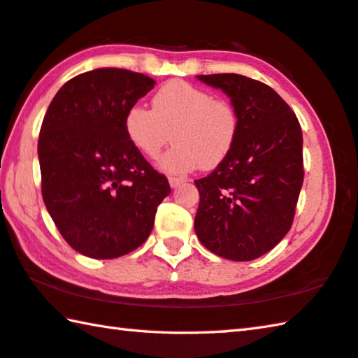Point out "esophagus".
<instances>
[{"label":"esophagus","instance_id":"34e87169","mask_svg":"<svg viewBox=\"0 0 358 358\" xmlns=\"http://www.w3.org/2000/svg\"><path fill=\"white\" fill-rule=\"evenodd\" d=\"M183 178H177V177H169V185H171V187L172 189H175V187H178L181 183H183Z\"/></svg>","mask_w":358,"mask_h":358}]
</instances>
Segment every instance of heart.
I'll return each mask as SVG.
<instances>
[{"mask_svg":"<svg viewBox=\"0 0 358 358\" xmlns=\"http://www.w3.org/2000/svg\"><path fill=\"white\" fill-rule=\"evenodd\" d=\"M153 110L135 103L124 117L127 138L147 158H157L167 173H186L201 166L214 169L227 159L239 133V116L233 105L185 80H171L153 96Z\"/></svg>","mask_w":358,"mask_h":358,"instance_id":"b5f03b06","label":"heart"}]
</instances>
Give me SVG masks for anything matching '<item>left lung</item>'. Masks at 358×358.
<instances>
[{
  "label": "left lung",
  "instance_id": "left-lung-1",
  "mask_svg": "<svg viewBox=\"0 0 358 358\" xmlns=\"http://www.w3.org/2000/svg\"><path fill=\"white\" fill-rule=\"evenodd\" d=\"M220 88L239 116L227 159L195 180L194 228L205 247L229 261H253L289 233L304 180L303 133L275 90L239 74L197 76Z\"/></svg>",
  "mask_w": 358,
  "mask_h": 358
}]
</instances>
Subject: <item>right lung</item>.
I'll return each mask as SVG.
<instances>
[{
  "instance_id": "1",
  "label": "right lung",
  "mask_w": 358,
  "mask_h": 358,
  "mask_svg": "<svg viewBox=\"0 0 358 358\" xmlns=\"http://www.w3.org/2000/svg\"><path fill=\"white\" fill-rule=\"evenodd\" d=\"M153 85L144 74L99 68L73 77L49 103L38 138L41 194L63 239L83 256L136 250L171 194L124 129L127 110Z\"/></svg>"
}]
</instances>
